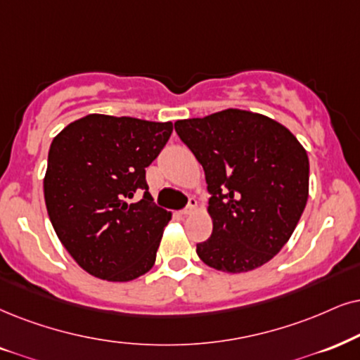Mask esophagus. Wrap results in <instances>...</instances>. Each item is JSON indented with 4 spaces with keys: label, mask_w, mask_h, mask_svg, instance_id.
<instances>
[{
    "label": "esophagus",
    "mask_w": 360,
    "mask_h": 360,
    "mask_svg": "<svg viewBox=\"0 0 360 360\" xmlns=\"http://www.w3.org/2000/svg\"><path fill=\"white\" fill-rule=\"evenodd\" d=\"M195 206H198V201H195L194 198H189V202H188V206H186L183 211H181V214H184V216H188V214H191V212H194L195 211Z\"/></svg>",
    "instance_id": "1"
}]
</instances>
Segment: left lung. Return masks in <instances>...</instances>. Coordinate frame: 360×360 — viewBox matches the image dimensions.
Here are the masks:
<instances>
[{
	"mask_svg": "<svg viewBox=\"0 0 360 360\" xmlns=\"http://www.w3.org/2000/svg\"><path fill=\"white\" fill-rule=\"evenodd\" d=\"M202 165L212 234L195 245L217 271L248 272L271 261L301 219L309 195V158L288 127L226 109L174 122Z\"/></svg>",
	"mask_w": 360,
	"mask_h": 360,
	"instance_id": "8db88e82",
	"label": "left lung"
}]
</instances>
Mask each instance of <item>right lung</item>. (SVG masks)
<instances>
[{"label": "right lung", "mask_w": 360, "mask_h": 360, "mask_svg": "<svg viewBox=\"0 0 360 360\" xmlns=\"http://www.w3.org/2000/svg\"><path fill=\"white\" fill-rule=\"evenodd\" d=\"M171 133L172 122L88 115L53 139L44 176L48 216L91 276L126 282L154 266L171 212L153 202L146 167ZM139 192L143 198L133 203Z\"/></svg>", "instance_id": "right-lung-1"}]
</instances>
